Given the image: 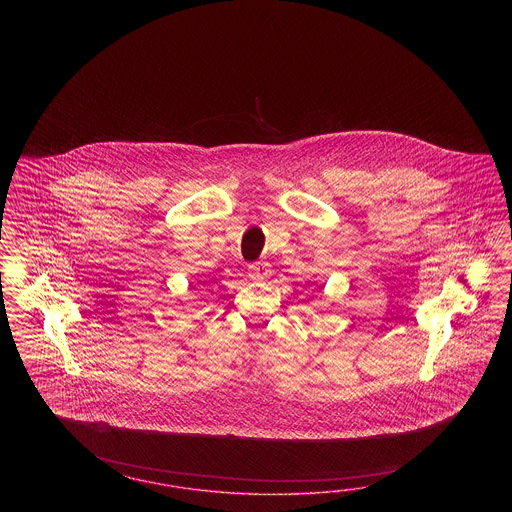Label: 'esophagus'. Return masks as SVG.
<instances>
[{
	"label": "esophagus",
	"instance_id": "1",
	"mask_svg": "<svg viewBox=\"0 0 512 512\" xmlns=\"http://www.w3.org/2000/svg\"><path fill=\"white\" fill-rule=\"evenodd\" d=\"M270 274H272V270L268 263L251 264L248 268V276L253 281H263V279L270 278Z\"/></svg>",
	"mask_w": 512,
	"mask_h": 512
}]
</instances>
